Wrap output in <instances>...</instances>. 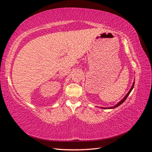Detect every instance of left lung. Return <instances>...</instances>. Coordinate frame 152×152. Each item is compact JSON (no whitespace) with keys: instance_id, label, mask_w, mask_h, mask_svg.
Here are the masks:
<instances>
[{"instance_id":"8db88e82","label":"left lung","mask_w":152,"mask_h":152,"mask_svg":"<svg viewBox=\"0 0 152 152\" xmlns=\"http://www.w3.org/2000/svg\"><path fill=\"white\" fill-rule=\"evenodd\" d=\"M134 83H133V84H132V87H131V89H130V91H129V93L126 95V96H125V97H124L121 101V102H119L118 103H117L115 106H114V107H110V108H115V107H118V106L119 105H121L122 103H123L124 102H125V100L127 99V98L128 97V96L129 95V94H130V93H131V91L132 90V89H133V87H134ZM104 108V109H106V108Z\"/></svg>"}]
</instances>
